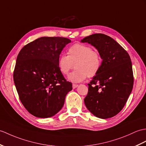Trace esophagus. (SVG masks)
Masks as SVG:
<instances>
[{
  "label": "esophagus",
  "mask_w": 146,
  "mask_h": 146,
  "mask_svg": "<svg viewBox=\"0 0 146 146\" xmlns=\"http://www.w3.org/2000/svg\"><path fill=\"white\" fill-rule=\"evenodd\" d=\"M72 86H73V89H75V88H76L78 86V84H73Z\"/></svg>",
  "instance_id": "esophagus-1"
}]
</instances>
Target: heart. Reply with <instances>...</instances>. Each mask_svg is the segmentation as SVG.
I'll return each instance as SVG.
<instances>
[{"mask_svg": "<svg viewBox=\"0 0 146 146\" xmlns=\"http://www.w3.org/2000/svg\"><path fill=\"white\" fill-rule=\"evenodd\" d=\"M102 64L100 53L93 51L91 47L76 43L70 46L68 50V55H60L58 60V66L63 75L68 74L73 68L76 70L71 73L68 80L73 83H80L87 76L93 77L99 72Z\"/></svg>", "mask_w": 146, "mask_h": 146, "instance_id": "heart-1", "label": "heart"}]
</instances>
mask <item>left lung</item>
Wrapping results in <instances>:
<instances>
[{
	"label": "left lung",
	"mask_w": 146,
	"mask_h": 146,
	"mask_svg": "<svg viewBox=\"0 0 146 146\" xmlns=\"http://www.w3.org/2000/svg\"><path fill=\"white\" fill-rule=\"evenodd\" d=\"M95 47L102 59L101 68L88 84L84 104L97 117L108 119L123 110L133 90L131 58L111 37L95 33L81 40Z\"/></svg>",
	"instance_id": "left-lung-1"
}]
</instances>
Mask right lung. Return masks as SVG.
I'll list each match as a JSON object with an SVG mask.
<instances>
[{
	"label": "right lung",
	"instance_id": "1",
	"mask_svg": "<svg viewBox=\"0 0 146 146\" xmlns=\"http://www.w3.org/2000/svg\"><path fill=\"white\" fill-rule=\"evenodd\" d=\"M70 42L63 37L43 36L20 51L13 81L23 106L35 117H50L58 113L72 90V83L58 66L61 52Z\"/></svg>",
	"mask_w": 146,
	"mask_h": 146
}]
</instances>
